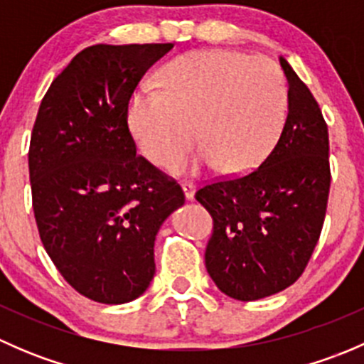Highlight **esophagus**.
I'll use <instances>...</instances> for the list:
<instances>
[{
    "instance_id": "obj_1",
    "label": "esophagus",
    "mask_w": 364,
    "mask_h": 364,
    "mask_svg": "<svg viewBox=\"0 0 364 364\" xmlns=\"http://www.w3.org/2000/svg\"><path fill=\"white\" fill-rule=\"evenodd\" d=\"M181 188H183V192H185L186 200H193V197H196L197 186L193 185L192 181H183L181 183Z\"/></svg>"
}]
</instances>
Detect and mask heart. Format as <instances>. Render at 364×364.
<instances>
[{"mask_svg":"<svg viewBox=\"0 0 364 364\" xmlns=\"http://www.w3.org/2000/svg\"><path fill=\"white\" fill-rule=\"evenodd\" d=\"M161 90L142 86L128 102V127L159 167L193 140L203 146L168 165L172 172L216 167L243 174L266 159L287 114V86L273 61L229 50H196L161 72Z\"/></svg>","mask_w":364,"mask_h":364,"instance_id":"obj_1","label":"heart"}]
</instances>
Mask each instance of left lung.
Wrapping results in <instances>:
<instances>
[{"mask_svg":"<svg viewBox=\"0 0 364 364\" xmlns=\"http://www.w3.org/2000/svg\"><path fill=\"white\" fill-rule=\"evenodd\" d=\"M278 61L289 91L277 146L252 174L196 193L215 222L205 269L237 301L273 296L301 277L321 236L331 185L328 127L318 104L287 60Z\"/></svg>","mask_w":364,"mask_h":364,"instance_id":"obj_1","label":"left lung"}]
</instances>
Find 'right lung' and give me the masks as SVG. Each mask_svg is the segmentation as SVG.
Listing matches in <instances>:
<instances>
[{
    "label": "right lung",
    "mask_w": 364,
    "mask_h": 364,
    "mask_svg": "<svg viewBox=\"0 0 364 364\" xmlns=\"http://www.w3.org/2000/svg\"><path fill=\"white\" fill-rule=\"evenodd\" d=\"M174 43L86 47L47 90L29 144L33 209L65 280L97 303L123 304L155 277L161 223L185 204L176 181L137 156L128 102Z\"/></svg>",
    "instance_id": "right-lung-1"
}]
</instances>
